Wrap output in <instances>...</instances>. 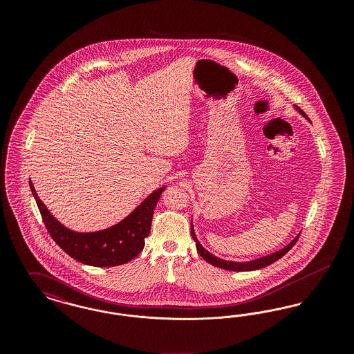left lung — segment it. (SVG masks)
I'll use <instances>...</instances> for the list:
<instances>
[{"instance_id": "obj_1", "label": "left lung", "mask_w": 354, "mask_h": 354, "mask_svg": "<svg viewBox=\"0 0 354 354\" xmlns=\"http://www.w3.org/2000/svg\"><path fill=\"white\" fill-rule=\"evenodd\" d=\"M295 109H296V111H299V113L303 115L304 118L308 119V117L305 115V113H304L303 110H300L297 106H295ZM191 236H192V239L195 240L198 252H199V254L202 256L203 259H204L207 263H209V264H212V266H215V267H218V268H221V270H234V272H248V270H260V268H264V267H267V266H270L272 263L277 261L279 259H281V257L296 244V241H297L300 234L296 236L289 244H286L284 248H281V250H279V251H276V252L270 253V254H267V256H263V257H259V259H254V260H250V261L224 260V259H220L218 256H215L214 253L208 252V251L203 247L202 244H201V241L198 240L192 223H191Z\"/></svg>"}]
</instances>
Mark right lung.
Instances as JSON below:
<instances>
[{"mask_svg":"<svg viewBox=\"0 0 354 354\" xmlns=\"http://www.w3.org/2000/svg\"><path fill=\"white\" fill-rule=\"evenodd\" d=\"M34 199L53 240L73 259L91 267H115L126 264L142 252L145 239L150 235L152 215L162 192L160 187L151 192L134 211L117 224L95 232H77L68 230L50 214L38 198L29 180Z\"/></svg>","mask_w":354,"mask_h":354,"instance_id":"1","label":"right lung"}]
</instances>
